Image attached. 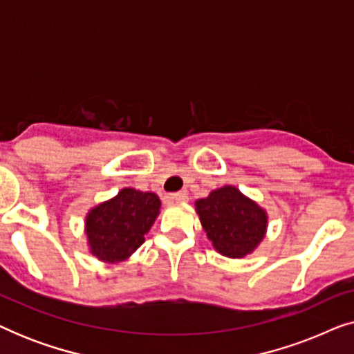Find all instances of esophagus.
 I'll use <instances>...</instances> for the list:
<instances>
[{
  "instance_id": "obj_1",
  "label": "esophagus",
  "mask_w": 354,
  "mask_h": 354,
  "mask_svg": "<svg viewBox=\"0 0 354 354\" xmlns=\"http://www.w3.org/2000/svg\"><path fill=\"white\" fill-rule=\"evenodd\" d=\"M167 200L172 201V203H185L188 200V195H187V192L171 193V195L167 196Z\"/></svg>"
}]
</instances>
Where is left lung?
Wrapping results in <instances>:
<instances>
[{"label":"left lung","mask_w":354,"mask_h":354,"mask_svg":"<svg viewBox=\"0 0 354 354\" xmlns=\"http://www.w3.org/2000/svg\"><path fill=\"white\" fill-rule=\"evenodd\" d=\"M195 206L207 239L222 256L243 258L253 253L266 236L268 212L239 188H217Z\"/></svg>","instance_id":"obj_1"}]
</instances>
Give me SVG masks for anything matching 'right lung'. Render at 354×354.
I'll list each match as a JSON object with an SVG mask.
<instances>
[{"label": "right lung", "instance_id": "1", "mask_svg": "<svg viewBox=\"0 0 354 354\" xmlns=\"http://www.w3.org/2000/svg\"><path fill=\"white\" fill-rule=\"evenodd\" d=\"M159 207L156 193L135 188H122L114 198L91 207L85 217L90 253L111 264L127 259L142 246Z\"/></svg>", "mask_w": 354, "mask_h": 354}]
</instances>
